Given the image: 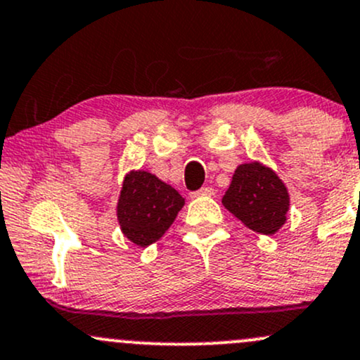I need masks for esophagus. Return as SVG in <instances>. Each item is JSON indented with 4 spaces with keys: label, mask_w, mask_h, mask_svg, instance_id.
I'll return each instance as SVG.
<instances>
[{
    "label": "esophagus",
    "mask_w": 360,
    "mask_h": 360,
    "mask_svg": "<svg viewBox=\"0 0 360 360\" xmlns=\"http://www.w3.org/2000/svg\"><path fill=\"white\" fill-rule=\"evenodd\" d=\"M212 195H214V188L210 186H203L202 190L193 193V196H212Z\"/></svg>",
    "instance_id": "obj_1"
}]
</instances>
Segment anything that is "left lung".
I'll return each instance as SVG.
<instances>
[{
    "label": "left lung",
    "mask_w": 360,
    "mask_h": 360,
    "mask_svg": "<svg viewBox=\"0 0 360 360\" xmlns=\"http://www.w3.org/2000/svg\"><path fill=\"white\" fill-rule=\"evenodd\" d=\"M222 205L248 229L274 234L286 222L290 195L274 170L252 162L234 170Z\"/></svg>",
    "instance_id": "obj_1"
}]
</instances>
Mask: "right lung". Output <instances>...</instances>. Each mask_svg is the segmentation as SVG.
Instances as JSON below:
<instances>
[{"label": "right lung", "instance_id": "1", "mask_svg": "<svg viewBox=\"0 0 360 360\" xmlns=\"http://www.w3.org/2000/svg\"><path fill=\"white\" fill-rule=\"evenodd\" d=\"M183 205V196L167 183L146 170H132L124 177L117 219L124 236L148 247L164 236Z\"/></svg>", "mask_w": 360, "mask_h": 360}]
</instances>
